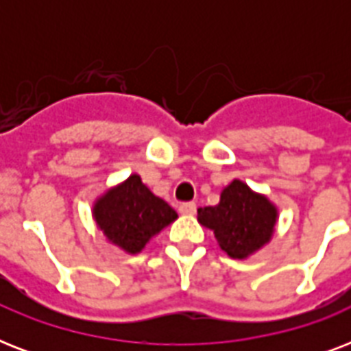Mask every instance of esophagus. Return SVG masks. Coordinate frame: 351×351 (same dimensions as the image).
<instances>
[{"instance_id":"obj_1","label":"esophagus","mask_w":351,"mask_h":351,"mask_svg":"<svg viewBox=\"0 0 351 351\" xmlns=\"http://www.w3.org/2000/svg\"><path fill=\"white\" fill-rule=\"evenodd\" d=\"M178 211H180L182 215H195V211H197V204L195 202H184L178 206Z\"/></svg>"}]
</instances>
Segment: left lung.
Instances as JSON below:
<instances>
[{
  "mask_svg": "<svg viewBox=\"0 0 351 351\" xmlns=\"http://www.w3.org/2000/svg\"><path fill=\"white\" fill-rule=\"evenodd\" d=\"M277 220V206L237 178L222 189L217 206L198 209V222L213 231L220 250L239 261L271 240Z\"/></svg>",
  "mask_w": 351,
  "mask_h": 351,
  "instance_id": "8db88e82",
  "label": "left lung"
}]
</instances>
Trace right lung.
<instances>
[{
    "instance_id": "right-lung-1",
    "label": "right lung",
    "mask_w": 351,
    "mask_h": 351,
    "mask_svg": "<svg viewBox=\"0 0 351 351\" xmlns=\"http://www.w3.org/2000/svg\"><path fill=\"white\" fill-rule=\"evenodd\" d=\"M93 217L112 245L134 255L154 234L175 222L178 215L165 200L149 191L140 175H131L96 198Z\"/></svg>"
}]
</instances>
